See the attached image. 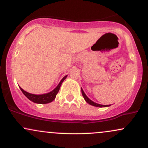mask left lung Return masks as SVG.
I'll return each instance as SVG.
<instances>
[{
    "mask_svg": "<svg viewBox=\"0 0 148 148\" xmlns=\"http://www.w3.org/2000/svg\"><path fill=\"white\" fill-rule=\"evenodd\" d=\"M81 92H82V95H83V97H84V99L86 100V102L89 103V104L92 105V106H97V107H106V106H111V105H101V104H99V103H97L95 102H94V101H92V100L90 99L87 96H86V95L85 94V92H84V90H83L82 88H81Z\"/></svg>",
    "mask_w": 148,
    "mask_h": 148,
    "instance_id": "obj_1",
    "label": "left lung"
}]
</instances>
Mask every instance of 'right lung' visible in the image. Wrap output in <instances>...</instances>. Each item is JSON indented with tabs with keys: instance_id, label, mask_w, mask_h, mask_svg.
<instances>
[{
	"instance_id": "right-lung-1",
	"label": "right lung",
	"mask_w": 148,
	"mask_h": 148,
	"mask_svg": "<svg viewBox=\"0 0 148 148\" xmlns=\"http://www.w3.org/2000/svg\"><path fill=\"white\" fill-rule=\"evenodd\" d=\"M67 76H64L62 78V79L61 80L60 82L59 83V84L58 85V86L53 90H52L50 92L47 93V94H43V95H34V94H31V93L28 92L23 90L21 88H20L21 90L22 91V92L23 93V95L28 98V99H30V101H33L34 103H47L49 102H51L53 100L55 99L56 97V95L58 92L59 90H60V86L62 84V83L63 82V81L64 79L67 78Z\"/></svg>"
}]
</instances>
